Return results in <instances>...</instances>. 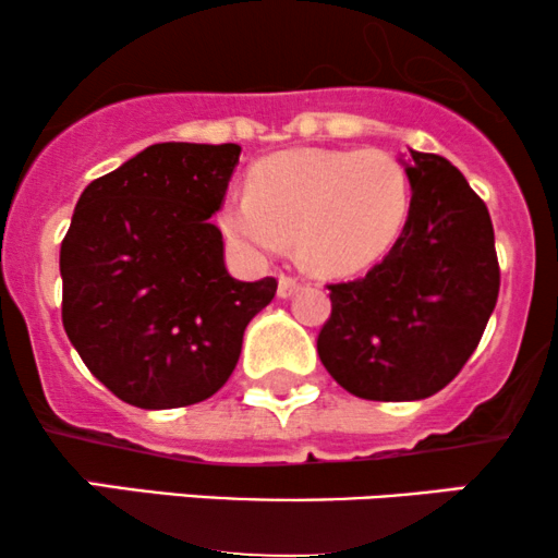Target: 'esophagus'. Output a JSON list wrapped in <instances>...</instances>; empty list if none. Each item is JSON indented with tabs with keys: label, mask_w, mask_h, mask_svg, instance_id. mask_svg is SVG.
Wrapping results in <instances>:
<instances>
[{
	"label": "esophagus",
	"mask_w": 558,
	"mask_h": 558,
	"mask_svg": "<svg viewBox=\"0 0 558 558\" xmlns=\"http://www.w3.org/2000/svg\"><path fill=\"white\" fill-rule=\"evenodd\" d=\"M300 290V284L294 279H290V277H279V287H277V294L281 300H287V298H292L294 292Z\"/></svg>",
	"instance_id": "esophagus-1"
}]
</instances>
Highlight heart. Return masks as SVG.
Returning a JSON list of instances; mask_svg holds the SVG:
<instances>
[{
    "label": "heart",
    "instance_id": "obj_1",
    "mask_svg": "<svg viewBox=\"0 0 558 558\" xmlns=\"http://www.w3.org/2000/svg\"><path fill=\"white\" fill-rule=\"evenodd\" d=\"M408 214V172L386 150L298 148L260 161L219 225L251 258L281 255L294 238L311 271L347 277L395 245Z\"/></svg>",
    "mask_w": 558,
    "mask_h": 558
}]
</instances>
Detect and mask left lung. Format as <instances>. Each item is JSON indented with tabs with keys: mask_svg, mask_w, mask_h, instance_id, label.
I'll return each mask as SVG.
<instances>
[{
	"mask_svg": "<svg viewBox=\"0 0 558 558\" xmlns=\"http://www.w3.org/2000/svg\"><path fill=\"white\" fill-rule=\"evenodd\" d=\"M412 201L391 251L365 277L329 284L318 357L360 399L412 402L441 391L481 342L499 298L486 203L444 156L410 150Z\"/></svg>",
	"mask_w": 558,
	"mask_h": 558,
	"instance_id": "8db88e82",
	"label": "left lung"
}]
</instances>
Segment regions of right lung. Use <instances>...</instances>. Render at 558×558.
<instances>
[{"mask_svg":"<svg viewBox=\"0 0 558 558\" xmlns=\"http://www.w3.org/2000/svg\"><path fill=\"white\" fill-rule=\"evenodd\" d=\"M238 143H156L83 190L59 251L62 324L122 402L172 410L232 376L242 333L277 279L240 281L211 216Z\"/></svg>","mask_w":558,"mask_h":558,"instance_id":"1","label":"right lung"}]
</instances>
